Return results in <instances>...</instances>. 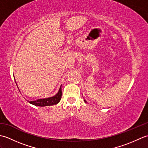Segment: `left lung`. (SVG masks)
Wrapping results in <instances>:
<instances>
[{
	"mask_svg": "<svg viewBox=\"0 0 148 148\" xmlns=\"http://www.w3.org/2000/svg\"><path fill=\"white\" fill-rule=\"evenodd\" d=\"M84 102H86V100H84Z\"/></svg>",
	"mask_w": 148,
	"mask_h": 148,
	"instance_id": "8db88e82",
	"label": "left lung"
}]
</instances>
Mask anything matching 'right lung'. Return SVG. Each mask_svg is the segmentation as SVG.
I'll list each match as a JSON object with an SVG mask.
<instances>
[{"label": "right lung", "mask_w": 148, "mask_h": 148, "mask_svg": "<svg viewBox=\"0 0 148 148\" xmlns=\"http://www.w3.org/2000/svg\"><path fill=\"white\" fill-rule=\"evenodd\" d=\"M16 82V81H15ZM17 85V84H16ZM62 86L60 87V89L58 90V93L56 94L55 96L49 97V98L46 99H37L36 100H34V101H28L29 103H32V104L37 106H40V107H45V106H53L55 105L56 103H58L62 98Z\"/></svg>", "instance_id": "1"}]
</instances>
